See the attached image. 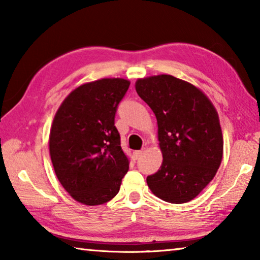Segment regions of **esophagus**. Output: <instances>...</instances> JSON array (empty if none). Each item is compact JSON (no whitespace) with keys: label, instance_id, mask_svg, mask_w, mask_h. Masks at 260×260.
I'll return each instance as SVG.
<instances>
[{"label":"esophagus","instance_id":"1","mask_svg":"<svg viewBox=\"0 0 260 260\" xmlns=\"http://www.w3.org/2000/svg\"><path fill=\"white\" fill-rule=\"evenodd\" d=\"M142 153H143V150H136L133 152V156L135 157V159H138V158L142 156Z\"/></svg>","mask_w":260,"mask_h":260}]
</instances>
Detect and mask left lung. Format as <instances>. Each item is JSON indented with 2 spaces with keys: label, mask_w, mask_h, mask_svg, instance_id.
I'll return each mask as SVG.
<instances>
[{
  "label": "left lung",
  "mask_w": 260,
  "mask_h": 260,
  "mask_svg": "<svg viewBox=\"0 0 260 260\" xmlns=\"http://www.w3.org/2000/svg\"><path fill=\"white\" fill-rule=\"evenodd\" d=\"M136 93L155 113L162 153L147 183L165 202L182 204L208 186L222 159L218 113L203 91L169 74L139 79Z\"/></svg>",
  "instance_id": "1"
}]
</instances>
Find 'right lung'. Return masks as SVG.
<instances>
[{"instance_id": "obj_1", "label": "right lung", "mask_w": 260, "mask_h": 260, "mask_svg": "<svg viewBox=\"0 0 260 260\" xmlns=\"http://www.w3.org/2000/svg\"><path fill=\"white\" fill-rule=\"evenodd\" d=\"M129 83L120 78L85 83L69 94L55 114L49 136L52 166L79 203L112 200L128 171L114 117Z\"/></svg>"}]
</instances>
